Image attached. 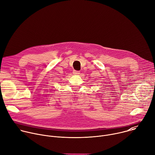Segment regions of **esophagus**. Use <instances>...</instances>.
I'll return each instance as SVG.
<instances>
[{"mask_svg":"<svg viewBox=\"0 0 155 155\" xmlns=\"http://www.w3.org/2000/svg\"><path fill=\"white\" fill-rule=\"evenodd\" d=\"M80 71H73V74H74V75H78V74H80Z\"/></svg>","mask_w":155,"mask_h":155,"instance_id":"1","label":"esophagus"}]
</instances>
